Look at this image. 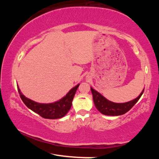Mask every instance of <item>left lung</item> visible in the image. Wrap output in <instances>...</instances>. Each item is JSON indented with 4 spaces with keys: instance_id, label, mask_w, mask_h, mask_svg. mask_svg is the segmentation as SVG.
Segmentation results:
<instances>
[{
    "instance_id": "1",
    "label": "left lung",
    "mask_w": 159,
    "mask_h": 159,
    "mask_svg": "<svg viewBox=\"0 0 159 159\" xmlns=\"http://www.w3.org/2000/svg\"><path fill=\"white\" fill-rule=\"evenodd\" d=\"M144 90V89L142 90V92L138 96V98L133 99V100L125 102V103H114V102L107 99L101 94H99L98 92H97L96 90L91 88L93 101L96 108L102 114L107 116H119L125 114L138 102L139 98H141L142 95L143 94Z\"/></svg>"
}]
</instances>
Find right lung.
<instances>
[{
	"mask_svg": "<svg viewBox=\"0 0 159 159\" xmlns=\"http://www.w3.org/2000/svg\"><path fill=\"white\" fill-rule=\"evenodd\" d=\"M80 84L75 86L74 88L66 94L65 97L57 102L50 104H41L31 100L21 93L17 85V90L20 94L21 100L25 105L32 111L37 113L41 117L48 119H57L64 116L69 111L72 105L74 97Z\"/></svg>",
	"mask_w": 159,
	"mask_h": 159,
	"instance_id": "1",
	"label": "right lung"
}]
</instances>
